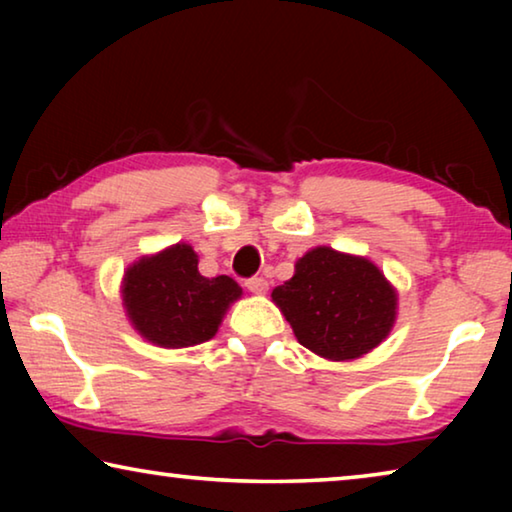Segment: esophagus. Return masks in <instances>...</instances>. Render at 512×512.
Segmentation results:
<instances>
[{"label": "esophagus", "instance_id": "obj_1", "mask_svg": "<svg viewBox=\"0 0 512 512\" xmlns=\"http://www.w3.org/2000/svg\"><path fill=\"white\" fill-rule=\"evenodd\" d=\"M246 289L250 293H255V296H264V293L268 291V282L264 280V277H250V280L246 282Z\"/></svg>", "mask_w": 512, "mask_h": 512}]
</instances>
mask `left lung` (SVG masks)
I'll return each instance as SVG.
<instances>
[{"instance_id":"obj_1","label":"left lung","mask_w":512,"mask_h":512,"mask_svg":"<svg viewBox=\"0 0 512 512\" xmlns=\"http://www.w3.org/2000/svg\"><path fill=\"white\" fill-rule=\"evenodd\" d=\"M300 345L327 361L377 348L397 318V291L368 257L329 246L307 250L291 280L271 293Z\"/></svg>"}]
</instances>
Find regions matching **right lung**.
<instances>
[{
    "label": "right lung",
    "instance_id": "obj_1",
    "mask_svg": "<svg viewBox=\"0 0 512 512\" xmlns=\"http://www.w3.org/2000/svg\"><path fill=\"white\" fill-rule=\"evenodd\" d=\"M244 291L228 275L203 277L189 244L142 255L121 277V305L137 334L158 348L178 350L210 341L225 311Z\"/></svg>",
    "mask_w": 512,
    "mask_h": 512
}]
</instances>
